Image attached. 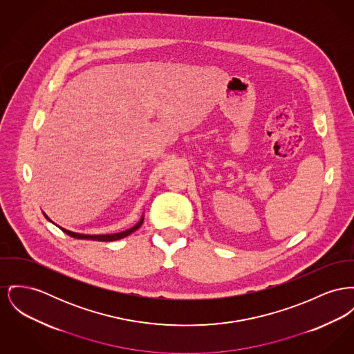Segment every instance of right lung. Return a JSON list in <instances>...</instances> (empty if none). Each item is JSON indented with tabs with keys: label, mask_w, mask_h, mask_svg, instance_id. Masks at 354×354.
Listing matches in <instances>:
<instances>
[{
	"label": "right lung",
	"mask_w": 354,
	"mask_h": 354,
	"mask_svg": "<svg viewBox=\"0 0 354 354\" xmlns=\"http://www.w3.org/2000/svg\"><path fill=\"white\" fill-rule=\"evenodd\" d=\"M44 215H45V214H44ZM45 218H46L49 222H52L46 215H45ZM143 221H145V216H142V219H140L133 227H131V229L125 230V231H122V232H116V234H100V235L79 234V232H73V231H69V230L64 229V227H60V226H59V227L63 230L65 234H68L69 236L76 238V239H91V241H99V242H112V241H118V239L125 238V236H128L129 234H132L133 231H136V230L142 226ZM52 223H53V222H52ZM56 226H57V225H56Z\"/></svg>",
	"instance_id": "add662e5"
}]
</instances>
